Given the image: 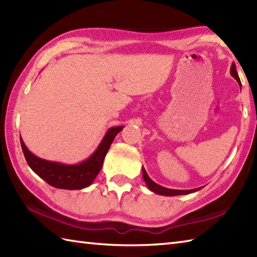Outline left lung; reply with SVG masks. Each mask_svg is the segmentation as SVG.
I'll list each match as a JSON object with an SVG mask.
<instances>
[{
	"mask_svg": "<svg viewBox=\"0 0 257 257\" xmlns=\"http://www.w3.org/2000/svg\"><path fill=\"white\" fill-rule=\"evenodd\" d=\"M231 75L233 76L234 78L237 80V83L241 85V80H239V77L237 75L236 72V68H235V64H232L231 66ZM143 176H144V180L146 181L147 185H148V188L154 191L155 193L158 194H161V195H168V196H173V195H181V194H188L191 192H194V191H198V189H193V190H172V189H167V188H163L161 185L155 183L152 180L149 178L148 174H147L146 170L143 168Z\"/></svg>",
	"mask_w": 257,
	"mask_h": 257,
	"instance_id": "1",
	"label": "left lung"
}]
</instances>
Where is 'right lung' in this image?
I'll return each instance as SVG.
<instances>
[{"label":"right lung","mask_w":257,"mask_h":257,"mask_svg":"<svg viewBox=\"0 0 257 257\" xmlns=\"http://www.w3.org/2000/svg\"><path fill=\"white\" fill-rule=\"evenodd\" d=\"M123 125L110 128L103 137L101 144L97 150L91 155L89 159L78 163V165L66 166L62 163L43 160L34 156L26 148L21 138V146L27 165L37 176L51 184L52 187L67 190H79L88 187L94 181L102 167L103 159L109 150V147L119 132H121Z\"/></svg>","instance_id":"add662e5"}]
</instances>
